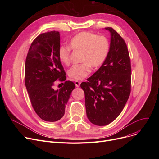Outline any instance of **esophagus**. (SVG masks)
Instances as JSON below:
<instances>
[{"instance_id":"34e87169","label":"esophagus","mask_w":159,"mask_h":159,"mask_svg":"<svg viewBox=\"0 0 159 159\" xmlns=\"http://www.w3.org/2000/svg\"><path fill=\"white\" fill-rule=\"evenodd\" d=\"M75 86H76V87H79L80 85V82H79L78 80H75Z\"/></svg>"}]
</instances>
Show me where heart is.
<instances>
[{"label":"heart","mask_w":159,"mask_h":159,"mask_svg":"<svg viewBox=\"0 0 159 159\" xmlns=\"http://www.w3.org/2000/svg\"><path fill=\"white\" fill-rule=\"evenodd\" d=\"M69 46H61L58 56L64 64H70L71 48L82 51L81 64L74 65L68 71L69 77L82 80L91 73V68H98L106 61L110 51V43L104 35H97L89 31H82L75 35L70 41Z\"/></svg>","instance_id":"obj_1"}]
</instances>
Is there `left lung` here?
<instances>
[{
    "label": "left lung",
    "instance_id": "left-lung-1",
    "mask_svg": "<svg viewBox=\"0 0 159 159\" xmlns=\"http://www.w3.org/2000/svg\"><path fill=\"white\" fill-rule=\"evenodd\" d=\"M110 47L104 63L87 82L81 83L84 91L86 115L97 126H106L120 114L131 92V68L124 40L112 28Z\"/></svg>",
    "mask_w": 159,
    "mask_h": 159
}]
</instances>
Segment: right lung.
<instances>
[{
	"mask_svg": "<svg viewBox=\"0 0 159 159\" xmlns=\"http://www.w3.org/2000/svg\"><path fill=\"white\" fill-rule=\"evenodd\" d=\"M60 40V33L56 31L39 35L31 44L25 64V85L31 105L39 117L46 122H56L62 117L75 87L68 80L61 89H53L57 80L66 79L58 56Z\"/></svg>",
	"mask_w": 159,
	"mask_h": 159,
	"instance_id": "1",
	"label": "right lung"
}]
</instances>
